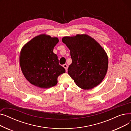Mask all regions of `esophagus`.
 <instances>
[{
	"mask_svg": "<svg viewBox=\"0 0 131 131\" xmlns=\"http://www.w3.org/2000/svg\"><path fill=\"white\" fill-rule=\"evenodd\" d=\"M64 67V68L66 70V71H67V68H68V66H67V64H64V65H63V66Z\"/></svg>",
	"mask_w": 131,
	"mask_h": 131,
	"instance_id": "34e87169",
	"label": "esophagus"
}]
</instances>
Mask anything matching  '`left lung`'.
Returning a JSON list of instances; mask_svg holds the SVG:
<instances>
[{"mask_svg": "<svg viewBox=\"0 0 131 131\" xmlns=\"http://www.w3.org/2000/svg\"><path fill=\"white\" fill-rule=\"evenodd\" d=\"M70 50L72 64L68 74L76 84L84 90L99 85L106 75L108 59L100 44L86 34H77L62 39Z\"/></svg>", "mask_w": 131, "mask_h": 131, "instance_id": "1", "label": "left lung"}]
</instances>
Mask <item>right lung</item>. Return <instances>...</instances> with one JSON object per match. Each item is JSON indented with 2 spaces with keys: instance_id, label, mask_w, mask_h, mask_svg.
<instances>
[{
  "instance_id": "add662e5",
  "label": "right lung",
  "mask_w": 131,
  "mask_h": 131,
  "mask_svg": "<svg viewBox=\"0 0 131 131\" xmlns=\"http://www.w3.org/2000/svg\"><path fill=\"white\" fill-rule=\"evenodd\" d=\"M59 42L57 37L40 34L26 43L20 51L19 64L25 78L32 84L40 88L56 85L57 78L65 73L53 52Z\"/></svg>"
}]
</instances>
